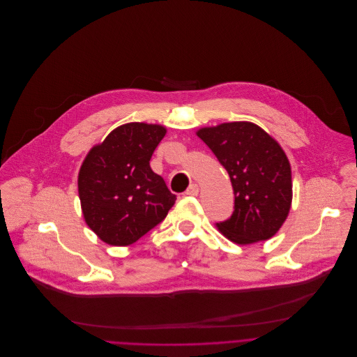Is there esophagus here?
<instances>
[{
	"instance_id": "obj_1",
	"label": "esophagus",
	"mask_w": 357,
	"mask_h": 357,
	"mask_svg": "<svg viewBox=\"0 0 357 357\" xmlns=\"http://www.w3.org/2000/svg\"><path fill=\"white\" fill-rule=\"evenodd\" d=\"M199 191V187L197 184H190V187L185 190L187 195H197Z\"/></svg>"
}]
</instances>
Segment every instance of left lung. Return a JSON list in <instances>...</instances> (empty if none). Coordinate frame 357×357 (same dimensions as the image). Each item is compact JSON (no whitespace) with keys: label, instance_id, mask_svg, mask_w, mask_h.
I'll return each instance as SVG.
<instances>
[{"label":"left lung","instance_id":"8db88e82","mask_svg":"<svg viewBox=\"0 0 357 357\" xmlns=\"http://www.w3.org/2000/svg\"><path fill=\"white\" fill-rule=\"evenodd\" d=\"M197 135L225 167L234 187V213L217 224L220 232L239 245L270 239L291 208V167L286 153L252 122L202 128Z\"/></svg>","mask_w":357,"mask_h":357}]
</instances>
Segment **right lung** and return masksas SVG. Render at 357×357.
Returning <instances> with one entry per match:
<instances>
[{"label":"right lung","instance_id":"right-lung-1","mask_svg":"<svg viewBox=\"0 0 357 357\" xmlns=\"http://www.w3.org/2000/svg\"><path fill=\"white\" fill-rule=\"evenodd\" d=\"M166 135L162 125L130 122L94 146L79 173L87 225L105 243L128 246L160 224L176 202L151 158Z\"/></svg>","mask_w":357,"mask_h":357}]
</instances>
